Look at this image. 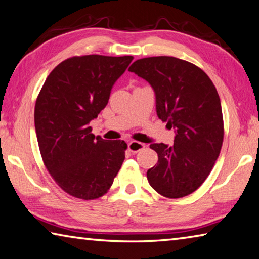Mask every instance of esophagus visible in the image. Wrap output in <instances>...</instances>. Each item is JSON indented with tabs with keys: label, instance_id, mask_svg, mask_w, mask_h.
<instances>
[{
	"label": "esophagus",
	"instance_id": "obj_1",
	"mask_svg": "<svg viewBox=\"0 0 259 259\" xmlns=\"http://www.w3.org/2000/svg\"><path fill=\"white\" fill-rule=\"evenodd\" d=\"M144 148H146V144L139 142V141H131L128 143V150L131 152H133V153H137L139 151H141V150H143Z\"/></svg>",
	"mask_w": 259,
	"mask_h": 259
}]
</instances>
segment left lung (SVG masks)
<instances>
[{
	"label": "left lung",
	"instance_id": "1",
	"mask_svg": "<svg viewBox=\"0 0 259 259\" xmlns=\"http://www.w3.org/2000/svg\"><path fill=\"white\" fill-rule=\"evenodd\" d=\"M128 70L150 83L158 117L176 128L174 146H150L158 162L147 171L149 183L166 198L187 197L205 182L223 144V113L215 85L201 68L174 57L139 59Z\"/></svg>",
	"mask_w": 259,
	"mask_h": 259
}]
</instances>
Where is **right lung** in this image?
Returning a JSON list of instances; mask_svg holds the SVG:
<instances>
[{"label": "right lung", "mask_w": 259, "mask_h": 259, "mask_svg": "<svg viewBox=\"0 0 259 259\" xmlns=\"http://www.w3.org/2000/svg\"><path fill=\"white\" fill-rule=\"evenodd\" d=\"M132 56H76L50 72L35 103V130L50 175L71 197L106 194L125 159L127 144L92 134L90 121L107 106Z\"/></svg>", "instance_id": "obj_1"}]
</instances>
